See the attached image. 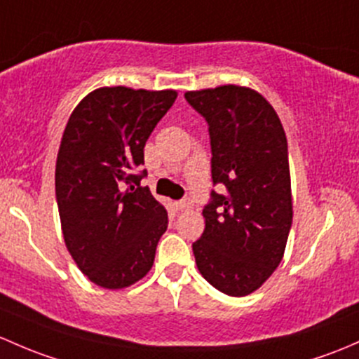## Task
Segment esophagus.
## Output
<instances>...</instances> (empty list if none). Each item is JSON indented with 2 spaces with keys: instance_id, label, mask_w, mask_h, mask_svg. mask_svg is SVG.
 <instances>
[{
  "instance_id": "34e87169",
  "label": "esophagus",
  "mask_w": 359,
  "mask_h": 359,
  "mask_svg": "<svg viewBox=\"0 0 359 359\" xmlns=\"http://www.w3.org/2000/svg\"><path fill=\"white\" fill-rule=\"evenodd\" d=\"M175 206H177V210H180V211L189 210V208H192V201L189 198H184V199H180V201H177Z\"/></svg>"
}]
</instances>
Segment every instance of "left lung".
I'll return each mask as SVG.
<instances>
[{
    "instance_id": "obj_1",
    "label": "left lung",
    "mask_w": 359,
    "mask_h": 359,
    "mask_svg": "<svg viewBox=\"0 0 359 359\" xmlns=\"http://www.w3.org/2000/svg\"><path fill=\"white\" fill-rule=\"evenodd\" d=\"M208 122L211 191L205 232L192 244L203 277L229 296L262 287L284 258L292 225L287 139L273 107L255 89L220 86L187 90Z\"/></svg>"
}]
</instances>
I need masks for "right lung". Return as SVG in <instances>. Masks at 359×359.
Returning <instances> with one entry per match:
<instances>
[{
	"instance_id": "add662e5",
	"label": "right lung",
	"mask_w": 359,
	"mask_h": 359,
	"mask_svg": "<svg viewBox=\"0 0 359 359\" xmlns=\"http://www.w3.org/2000/svg\"><path fill=\"white\" fill-rule=\"evenodd\" d=\"M175 100L173 89L100 88L75 107L63 130L55 172L63 239L100 287H129L153 266L168 215L141 186L146 170L135 172Z\"/></svg>"
}]
</instances>
